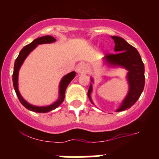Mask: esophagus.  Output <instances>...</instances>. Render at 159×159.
Masks as SVG:
<instances>
[{
    "instance_id": "esophagus-1",
    "label": "esophagus",
    "mask_w": 159,
    "mask_h": 159,
    "mask_svg": "<svg viewBox=\"0 0 159 159\" xmlns=\"http://www.w3.org/2000/svg\"><path fill=\"white\" fill-rule=\"evenodd\" d=\"M77 70H78V73L86 74L89 72V68L86 64L80 63L79 65H78V67H77Z\"/></svg>"
}]
</instances>
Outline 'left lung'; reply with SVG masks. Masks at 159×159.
I'll return each instance as SVG.
<instances>
[{
  "instance_id": "left-lung-1",
  "label": "left lung",
  "mask_w": 159,
  "mask_h": 159,
  "mask_svg": "<svg viewBox=\"0 0 159 159\" xmlns=\"http://www.w3.org/2000/svg\"><path fill=\"white\" fill-rule=\"evenodd\" d=\"M115 41V54H107L105 61L111 66L123 67L129 70L127 80L129 90L127 96L116 111H121L131 108L138 101L145 87V66L139 51L135 48L129 44L122 38L111 36ZM91 81L93 79L91 78ZM92 84H90L88 91L90 101L93 104L91 98Z\"/></svg>"
}]
</instances>
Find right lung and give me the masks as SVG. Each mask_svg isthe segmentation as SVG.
Returning <instances> with one entry per match:
<instances>
[{"label":"right lung","instance_id":"add662e5","mask_svg":"<svg viewBox=\"0 0 159 159\" xmlns=\"http://www.w3.org/2000/svg\"><path fill=\"white\" fill-rule=\"evenodd\" d=\"M55 41V38L52 36H50V35H46V36L36 38V39L34 40L31 43H30L29 44H28V45H26L25 47L23 48V49H22L21 51H20V53H19V55L17 56L15 62H14V73H13V84H14V90H15V92L16 94H17V98H18L19 101H20V103L22 104V105H24L25 108H28V110L32 111L38 112V113H46V112L51 111L54 110L55 108H57V107L63 102L64 99H65V90H66L67 87H68V85L69 84V83L73 80V78L75 77V75H76L75 71H72L70 72V73L68 74V75H65V76L62 78L61 81L60 82V85H59L58 99H57L54 103H53L52 105H48V106L39 107L32 105L28 103V102H27L26 101L22 98V96L20 95L18 90V73L19 70H20V68L21 67L24 61L25 60V58L28 57V54H29L38 45V44L53 43Z\"/></svg>","mask_w":159,"mask_h":159}]
</instances>
